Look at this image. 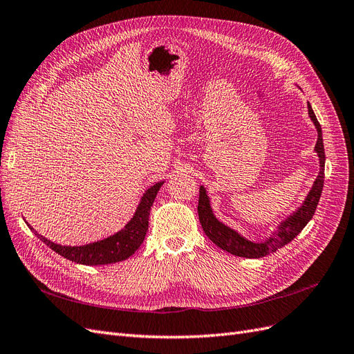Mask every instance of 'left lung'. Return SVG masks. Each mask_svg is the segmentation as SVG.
<instances>
[{
	"mask_svg": "<svg viewBox=\"0 0 354 354\" xmlns=\"http://www.w3.org/2000/svg\"><path fill=\"white\" fill-rule=\"evenodd\" d=\"M308 115L312 118V121L317 130V142L315 146V151L319 156V164L320 171L319 176L315 180V185L312 190L308 192V195L304 201V203L299 207L295 212H292L286 220H283L277 232H273L269 239L264 242H251L245 239L238 232L227 227L226 224H223L216 218L212 214L211 205H209V198L207 195V190L202 186L199 187V202H198V216L201 226L205 232L207 236L216 243L218 248L227 251L233 255L245 257V259H261V257L269 255L270 252H274L276 250L282 248L286 243L291 242L297 234L301 232L306 224L312 220L313 214L317 208V203L322 195L324 189V178H325V149H324V138H322V128L317 121V118L312 109L310 103H307Z\"/></svg>",
	"mask_w": 354,
	"mask_h": 354,
	"instance_id": "1",
	"label": "left lung"
}]
</instances>
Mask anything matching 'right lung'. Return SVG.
<instances>
[{
    "label": "right lung",
    "instance_id": "add662e5",
    "mask_svg": "<svg viewBox=\"0 0 354 354\" xmlns=\"http://www.w3.org/2000/svg\"><path fill=\"white\" fill-rule=\"evenodd\" d=\"M162 185L164 181H159V183L149 187L142 196V201L138 203L136 214L133 218L128 221L127 226L106 239L82 246H65L48 241L37 232L35 233L37 236L47 246H50L53 251H56L57 254L73 263H80L85 266H100L127 260L128 257H131L138 248H140V245L145 241L146 232L149 227V214H151V208L158 195V190ZM30 230L34 229L30 227Z\"/></svg>",
    "mask_w": 354,
    "mask_h": 354
}]
</instances>
